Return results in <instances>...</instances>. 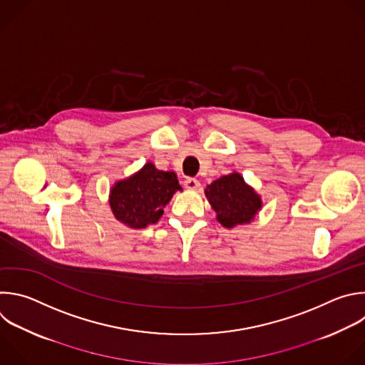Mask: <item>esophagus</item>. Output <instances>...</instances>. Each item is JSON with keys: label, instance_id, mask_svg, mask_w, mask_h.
<instances>
[{"label": "esophagus", "instance_id": "esophagus-1", "mask_svg": "<svg viewBox=\"0 0 365 365\" xmlns=\"http://www.w3.org/2000/svg\"><path fill=\"white\" fill-rule=\"evenodd\" d=\"M199 186H200L199 180H196V179H193V178H189V179L185 180V187H186L187 190H197Z\"/></svg>", "mask_w": 365, "mask_h": 365}]
</instances>
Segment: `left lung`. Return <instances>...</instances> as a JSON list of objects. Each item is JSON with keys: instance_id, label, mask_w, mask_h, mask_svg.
Returning <instances> with one entry per match:
<instances>
[{"instance_id": "8db88e82", "label": "left lung", "mask_w": 365, "mask_h": 365, "mask_svg": "<svg viewBox=\"0 0 365 365\" xmlns=\"http://www.w3.org/2000/svg\"><path fill=\"white\" fill-rule=\"evenodd\" d=\"M205 196L216 213V220L227 229L250 225L264 206L261 195L239 172L213 180L206 186Z\"/></svg>"}]
</instances>
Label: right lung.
Here are the masks:
<instances>
[{"mask_svg":"<svg viewBox=\"0 0 365 365\" xmlns=\"http://www.w3.org/2000/svg\"><path fill=\"white\" fill-rule=\"evenodd\" d=\"M180 190L175 172L159 170L152 162L129 178L115 180L108 205L114 217L132 229H143L159 222L165 206Z\"/></svg>","mask_w":365,"mask_h":365,"instance_id":"1","label":"right lung"}]
</instances>
